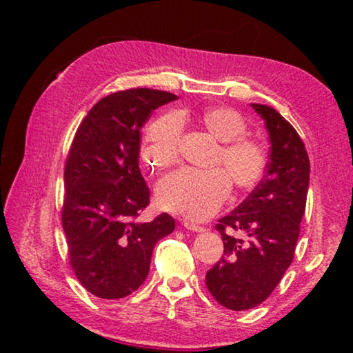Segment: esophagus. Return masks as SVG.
<instances>
[{
    "instance_id": "esophagus-1",
    "label": "esophagus",
    "mask_w": 353,
    "mask_h": 353,
    "mask_svg": "<svg viewBox=\"0 0 353 353\" xmlns=\"http://www.w3.org/2000/svg\"><path fill=\"white\" fill-rule=\"evenodd\" d=\"M183 225L187 227L188 230H193V232H202V230H204V227H202V225H198V224L190 223V221H183Z\"/></svg>"
}]
</instances>
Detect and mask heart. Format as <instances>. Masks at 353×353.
<instances>
[{
  "label": "heart",
  "instance_id": "b5f03b06",
  "mask_svg": "<svg viewBox=\"0 0 353 353\" xmlns=\"http://www.w3.org/2000/svg\"><path fill=\"white\" fill-rule=\"evenodd\" d=\"M183 113H165L149 123L141 146V159L149 168L162 171L179 159ZM199 126L223 143L214 165L224 170H181L165 177L157 187L159 205L166 212L191 219L212 216L224 204L232 182L240 191L252 190L266 170V152L259 141L244 137L248 124L229 107H208L199 115Z\"/></svg>",
  "mask_w": 353,
  "mask_h": 353
}]
</instances>
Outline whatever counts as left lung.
<instances>
[{"label":"left lung","mask_w":353,"mask_h":353,"mask_svg":"<svg viewBox=\"0 0 353 353\" xmlns=\"http://www.w3.org/2000/svg\"><path fill=\"white\" fill-rule=\"evenodd\" d=\"M270 134L266 174L216 230L224 255L205 283L221 305L243 312L271 296L294 256L305 213L310 160L296 129L270 105L252 104Z\"/></svg>","instance_id":"obj_1"}]
</instances>
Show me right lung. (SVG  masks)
Here are the masks:
<instances>
[{"label": "right lung", "mask_w": 353, "mask_h": 353, "mask_svg": "<svg viewBox=\"0 0 353 353\" xmlns=\"http://www.w3.org/2000/svg\"><path fill=\"white\" fill-rule=\"evenodd\" d=\"M176 94L151 88L112 93L82 119L65 163L62 225L77 280L101 299H121L145 282L154 246L170 235L168 213L139 223L149 188L139 166L140 129Z\"/></svg>", "instance_id": "right-lung-1"}]
</instances>
